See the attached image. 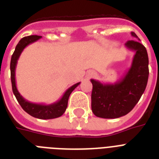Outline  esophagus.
<instances>
[{
    "label": "esophagus",
    "mask_w": 159,
    "mask_h": 159,
    "mask_svg": "<svg viewBox=\"0 0 159 159\" xmlns=\"http://www.w3.org/2000/svg\"><path fill=\"white\" fill-rule=\"evenodd\" d=\"M95 75V72H89V77H93Z\"/></svg>",
    "instance_id": "obj_1"
}]
</instances>
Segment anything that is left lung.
<instances>
[{
    "label": "left lung",
    "instance_id": "1",
    "mask_svg": "<svg viewBox=\"0 0 159 159\" xmlns=\"http://www.w3.org/2000/svg\"><path fill=\"white\" fill-rule=\"evenodd\" d=\"M134 38L139 40L135 33ZM129 50L134 51L130 67L115 83H102L92 79V111L100 118L116 119L132 111L144 92L148 78V57L145 47L139 41L129 40Z\"/></svg>",
    "mask_w": 159,
    "mask_h": 159
}]
</instances>
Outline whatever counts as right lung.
Returning <instances> with one entry per match:
<instances>
[{"mask_svg":"<svg viewBox=\"0 0 159 159\" xmlns=\"http://www.w3.org/2000/svg\"><path fill=\"white\" fill-rule=\"evenodd\" d=\"M42 38V36L39 35H30L27 37H24L21 39L18 44L16 45L15 52L12 54L11 60V84H12V91H13L14 95L16 96V99L18 101L19 104L20 105L21 107L25 112L30 115L33 117L38 119H42V120H49V119H54L60 117L63 115V113L66 111L67 107V102H68V98H69L70 94L81 83L77 82L64 92V94L62 95L61 99L58 100L57 102L52 103L49 105L45 104H37V103H33L30 102L29 101L25 100L20 93L18 92L17 87H16V68L17 62L21 53L23 52L25 47L34 43L39 39Z\"/></svg>","mask_w":159,"mask_h":159,"instance_id":"add662e5","label":"right lung"}]
</instances>
